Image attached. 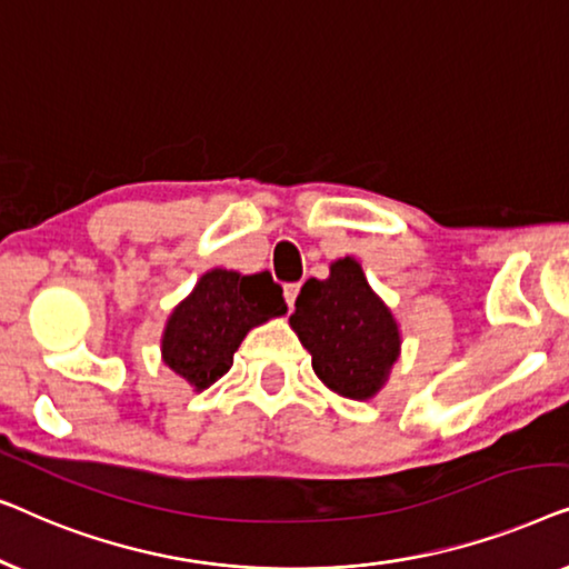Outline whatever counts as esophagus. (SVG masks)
Masks as SVG:
<instances>
[{
  "instance_id": "esophagus-1",
  "label": "esophagus",
  "mask_w": 569,
  "mask_h": 569,
  "mask_svg": "<svg viewBox=\"0 0 569 569\" xmlns=\"http://www.w3.org/2000/svg\"><path fill=\"white\" fill-rule=\"evenodd\" d=\"M298 292H300V284H284V300L287 306H290V310L295 306V300H298Z\"/></svg>"
}]
</instances>
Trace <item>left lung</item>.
<instances>
[{"label": "left lung", "mask_w": 569, "mask_h": 569, "mask_svg": "<svg viewBox=\"0 0 569 569\" xmlns=\"http://www.w3.org/2000/svg\"><path fill=\"white\" fill-rule=\"evenodd\" d=\"M290 326L316 376L347 399H372L399 360V323L352 256L333 261L329 279L302 284Z\"/></svg>", "instance_id": "left-lung-1"}]
</instances>
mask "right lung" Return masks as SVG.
I'll return each instance as SVG.
<instances>
[{
  "mask_svg": "<svg viewBox=\"0 0 569 569\" xmlns=\"http://www.w3.org/2000/svg\"><path fill=\"white\" fill-rule=\"evenodd\" d=\"M282 287L261 274L212 269L178 302L162 333V362L193 391H204L230 370L232 355L253 326L284 316Z\"/></svg>",
  "mask_w": 569,
  "mask_h": 569,
  "instance_id": "right-lung-1",
  "label": "right lung"
}]
</instances>
